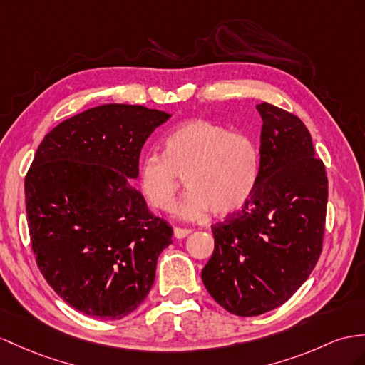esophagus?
Instances as JSON below:
<instances>
[{"label":"esophagus","instance_id":"esophagus-1","mask_svg":"<svg viewBox=\"0 0 365 365\" xmlns=\"http://www.w3.org/2000/svg\"><path fill=\"white\" fill-rule=\"evenodd\" d=\"M190 232H192L190 229H184V227H175V230H173L176 238H185Z\"/></svg>","mask_w":365,"mask_h":365}]
</instances>
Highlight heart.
Segmentation results:
<instances>
[{"label": "heart", "instance_id": "1", "mask_svg": "<svg viewBox=\"0 0 365 365\" xmlns=\"http://www.w3.org/2000/svg\"><path fill=\"white\" fill-rule=\"evenodd\" d=\"M260 176V150L245 133L212 120L181 123L164 140V155L150 153L139 164V187L159 212H173L181 178L189 192L180 206L185 220L210 212L227 217L242 209Z\"/></svg>", "mask_w": 365, "mask_h": 365}]
</instances>
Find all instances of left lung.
<instances>
[{
    "label": "left lung",
    "mask_w": 365,
    "mask_h": 365,
    "mask_svg": "<svg viewBox=\"0 0 365 365\" xmlns=\"http://www.w3.org/2000/svg\"><path fill=\"white\" fill-rule=\"evenodd\" d=\"M260 176L242 210L212 226L215 250L201 272L213 300L237 316L280 307L322 252L328 180L308 128L296 114L257 105Z\"/></svg>",
    "instance_id": "1"
}]
</instances>
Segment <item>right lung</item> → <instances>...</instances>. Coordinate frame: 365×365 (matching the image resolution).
<instances>
[{
    "label": "right lung",
    "instance_id": "right-lung-1",
    "mask_svg": "<svg viewBox=\"0 0 365 365\" xmlns=\"http://www.w3.org/2000/svg\"><path fill=\"white\" fill-rule=\"evenodd\" d=\"M170 114L108 103L51 130L24 178L38 269L57 294L97 319L133 313L153 287L173 229L148 210L130 178L147 138Z\"/></svg>",
    "mask_w": 365,
    "mask_h": 365
}]
</instances>
